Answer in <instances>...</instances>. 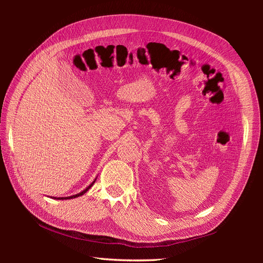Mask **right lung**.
<instances>
[{
  "label": "right lung",
  "mask_w": 263,
  "mask_h": 263,
  "mask_svg": "<svg viewBox=\"0 0 263 263\" xmlns=\"http://www.w3.org/2000/svg\"><path fill=\"white\" fill-rule=\"evenodd\" d=\"M95 181H96V179H95V180H93V181H92V183H91V184H90V185H88V186H87V187H86V189H85V190H84V191H82V192H81V193H79V194H77V195H72V196H70V197H61V198H60V199H70V198H76V197H79V196H82V195H83V194H85V193H86V192H87V191H88V190H89V189H90V187H91V185H92V184H93V183H95Z\"/></svg>",
  "instance_id": "1"
}]
</instances>
